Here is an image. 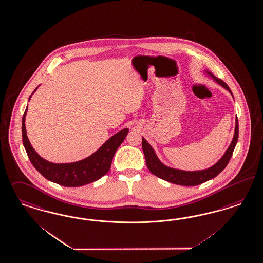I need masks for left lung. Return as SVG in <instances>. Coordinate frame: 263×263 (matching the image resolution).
Instances as JSON below:
<instances>
[{
  "label": "left lung",
  "instance_id": "obj_1",
  "mask_svg": "<svg viewBox=\"0 0 263 263\" xmlns=\"http://www.w3.org/2000/svg\"><path fill=\"white\" fill-rule=\"evenodd\" d=\"M206 73L209 75H211L216 83H218L221 87L229 90V92L232 95L229 87L224 83L221 79L215 78L211 72L206 71ZM238 137H239V124H238V118H236V126H235L233 140H232L230 146L228 147V149L226 150V152L224 153L222 158L213 166H211L206 170L196 171V172H186V171H181V170L172 168L170 166H166L164 164H162L161 161L156 155L153 148L150 146V144L146 141L144 138H142V149H143V153L145 156L147 167L153 175L164 179V180H166L171 183L183 185V186H195V185L202 184L205 181L214 178L223 171L232 157L235 146L238 141Z\"/></svg>",
  "mask_w": 263,
  "mask_h": 263
}]
</instances>
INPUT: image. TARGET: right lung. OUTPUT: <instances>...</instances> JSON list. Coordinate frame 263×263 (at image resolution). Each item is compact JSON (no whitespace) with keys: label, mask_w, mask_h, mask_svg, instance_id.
<instances>
[{"label":"right lung","mask_w":263,"mask_h":263,"mask_svg":"<svg viewBox=\"0 0 263 263\" xmlns=\"http://www.w3.org/2000/svg\"><path fill=\"white\" fill-rule=\"evenodd\" d=\"M26 113L27 108L22 117L21 129L22 142L30 162L45 178L65 187H78L88 184L106 175L110 170L118 147L122 144L128 133L127 128L122 129L116 135L111 136L97 152L84 160L70 164H53L40 157L30 144L25 128Z\"/></svg>","instance_id":"add662e5"}]
</instances>
